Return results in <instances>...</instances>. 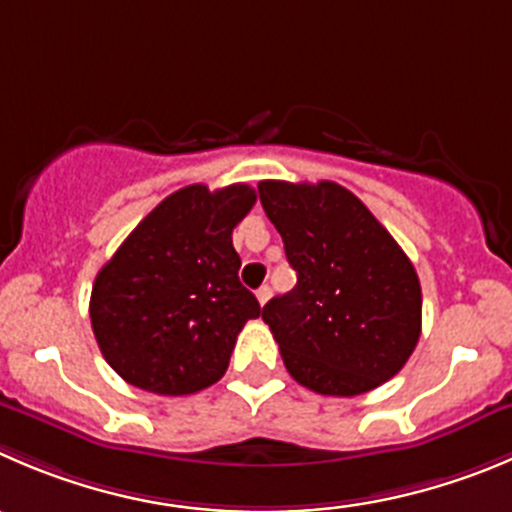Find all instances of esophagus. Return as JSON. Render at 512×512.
I'll return each mask as SVG.
<instances>
[{
	"label": "esophagus",
	"instance_id": "obj_1",
	"mask_svg": "<svg viewBox=\"0 0 512 512\" xmlns=\"http://www.w3.org/2000/svg\"><path fill=\"white\" fill-rule=\"evenodd\" d=\"M256 299H259V304H261V306H264V304H266V301H269V299H271V289H269V286H261V289H259V291H256Z\"/></svg>",
	"mask_w": 512,
	"mask_h": 512
}]
</instances>
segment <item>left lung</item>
<instances>
[{
	"label": "left lung",
	"mask_w": 512,
	"mask_h": 512,
	"mask_svg": "<svg viewBox=\"0 0 512 512\" xmlns=\"http://www.w3.org/2000/svg\"><path fill=\"white\" fill-rule=\"evenodd\" d=\"M296 286L264 306L291 377L354 397L405 367L422 329L417 271L369 208L332 180H261Z\"/></svg>",
	"instance_id": "obj_1"
}]
</instances>
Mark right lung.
<instances>
[{
  "label": "right lung",
  "instance_id": "right-lung-1",
  "mask_svg": "<svg viewBox=\"0 0 512 512\" xmlns=\"http://www.w3.org/2000/svg\"><path fill=\"white\" fill-rule=\"evenodd\" d=\"M253 203L246 183L180 188L102 266L90 296L92 332L125 382L175 397L223 377L238 332L261 314L238 281L231 241Z\"/></svg>",
  "mask_w": 512,
  "mask_h": 512
}]
</instances>
